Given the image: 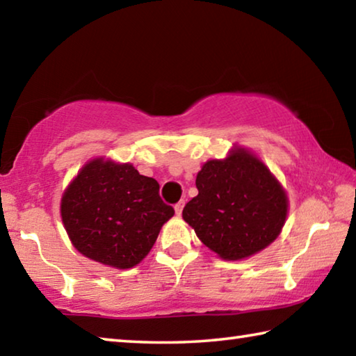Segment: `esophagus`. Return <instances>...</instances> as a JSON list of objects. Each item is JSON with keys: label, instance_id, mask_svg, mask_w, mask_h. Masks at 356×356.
<instances>
[{"label": "esophagus", "instance_id": "34e87169", "mask_svg": "<svg viewBox=\"0 0 356 356\" xmlns=\"http://www.w3.org/2000/svg\"><path fill=\"white\" fill-rule=\"evenodd\" d=\"M184 206H185V202H184V201H180V202H177V204H176V206H174V210H176V215H177V216L182 215Z\"/></svg>", "mask_w": 356, "mask_h": 356}]
</instances>
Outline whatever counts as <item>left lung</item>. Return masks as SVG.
<instances>
[{"label":"left lung","mask_w":356,"mask_h":356,"mask_svg":"<svg viewBox=\"0 0 356 356\" xmlns=\"http://www.w3.org/2000/svg\"><path fill=\"white\" fill-rule=\"evenodd\" d=\"M197 196L182 216L197 238L225 261H242L273 243L282 231L289 200L256 154L234 146L226 159L209 160L196 176Z\"/></svg>","instance_id":"left-lung-1"}]
</instances>
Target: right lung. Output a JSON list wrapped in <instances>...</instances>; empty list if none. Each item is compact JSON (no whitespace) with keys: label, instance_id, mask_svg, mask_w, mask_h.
I'll use <instances>...</instances> for the list:
<instances>
[{"label":"right lung","instance_id":"obj_1","mask_svg":"<svg viewBox=\"0 0 356 356\" xmlns=\"http://www.w3.org/2000/svg\"><path fill=\"white\" fill-rule=\"evenodd\" d=\"M160 185L131 163L105 156L89 160L64 190L61 218L78 252L125 270L152 250L174 209L160 200Z\"/></svg>","mask_w":356,"mask_h":356}]
</instances>
